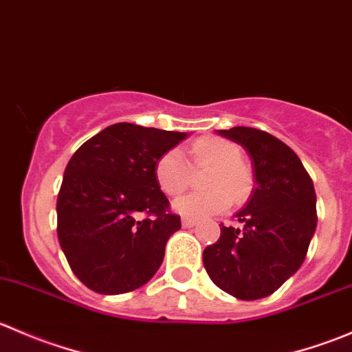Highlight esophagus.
I'll return each mask as SVG.
<instances>
[{"label":"esophagus","instance_id":"esophagus-1","mask_svg":"<svg viewBox=\"0 0 352 352\" xmlns=\"http://www.w3.org/2000/svg\"><path fill=\"white\" fill-rule=\"evenodd\" d=\"M182 226L184 228H192V226H196V221L190 218H182Z\"/></svg>","mask_w":352,"mask_h":352}]
</instances>
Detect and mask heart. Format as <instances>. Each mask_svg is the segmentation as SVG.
Instances as JSON below:
<instances>
[{"instance_id": "b5f03b06", "label": "heart", "mask_w": 352, "mask_h": 352, "mask_svg": "<svg viewBox=\"0 0 352 352\" xmlns=\"http://www.w3.org/2000/svg\"><path fill=\"white\" fill-rule=\"evenodd\" d=\"M190 160L196 168L211 166L206 175L204 192H192L177 199L173 209L186 218L202 219L216 216L232 206L233 199L242 202L254 187L252 170L240 160V148L218 136L199 138L190 144ZM155 180L166 196H179L192 182L190 165L179 150L165 151L155 163Z\"/></svg>"}]
</instances>
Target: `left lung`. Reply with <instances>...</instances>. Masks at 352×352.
<instances>
[{
	"label": "left lung",
	"instance_id": "1",
	"mask_svg": "<svg viewBox=\"0 0 352 352\" xmlns=\"http://www.w3.org/2000/svg\"><path fill=\"white\" fill-rule=\"evenodd\" d=\"M247 150L255 189L235 214L243 230L223 226L218 242L204 248L209 278L239 300L274 293L303 264L317 228L314 182L298 155L265 131L232 127L218 131Z\"/></svg>",
	"mask_w": 352,
	"mask_h": 352
}]
</instances>
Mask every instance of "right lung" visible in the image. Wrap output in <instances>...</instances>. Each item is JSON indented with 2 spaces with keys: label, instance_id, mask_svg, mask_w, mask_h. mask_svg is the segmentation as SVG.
Listing matches in <instances>:
<instances>
[{
  "label": "right lung",
  "instance_id": "obj_1",
  "mask_svg": "<svg viewBox=\"0 0 352 352\" xmlns=\"http://www.w3.org/2000/svg\"><path fill=\"white\" fill-rule=\"evenodd\" d=\"M186 138L119 122L71 156L56 204L58 239L71 271L95 293H129L162 265L182 225L156 184L155 163Z\"/></svg>",
  "mask_w": 352,
  "mask_h": 352
}]
</instances>
